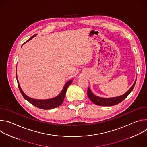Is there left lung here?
Returning <instances> with one entry per match:
<instances>
[{"label":"left lung","mask_w":147,"mask_h":147,"mask_svg":"<svg viewBox=\"0 0 147 147\" xmlns=\"http://www.w3.org/2000/svg\"><path fill=\"white\" fill-rule=\"evenodd\" d=\"M136 80L135 81L133 86L130 88V89L126 93H125L124 95H123L121 96H118V97L113 98H100V97L96 96L95 95H94L92 93V92L91 91V90L89 88H88L87 95H88V96L89 99L91 100V101L92 102L94 103L97 105H99V106H107V107L113 106V105H116V104H118V103H120L125 98H126L127 97V96L129 95V94L133 90L134 87L136 84Z\"/></svg>","instance_id":"obj_1"}]
</instances>
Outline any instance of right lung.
I'll use <instances>...</instances> for the list:
<instances>
[{
	"label": "right lung",
	"mask_w": 147,
	"mask_h": 147,
	"mask_svg": "<svg viewBox=\"0 0 147 147\" xmlns=\"http://www.w3.org/2000/svg\"><path fill=\"white\" fill-rule=\"evenodd\" d=\"M35 35H34V36H32L28 40H27L26 42H28L29 40L31 39ZM16 78H17V84H18V87L19 90H20L21 94H22V95L23 96L24 98L25 99H26L28 102H29L30 103L33 105L34 106L37 107L39 109H53V108H55L60 106L64 100L65 95L66 93V91L67 90L68 87L71 84L72 82V80L68 81L65 84V86L63 89V90L61 91V93L55 98H52L50 99H47V100H37V99H34L29 98L23 92V91H22V88H21V87L19 85L17 76V73H16Z\"/></svg>",
	"instance_id": "obj_1"
}]
</instances>
